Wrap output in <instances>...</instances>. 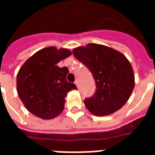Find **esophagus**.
<instances>
[{"label":"esophagus","mask_w":155,"mask_h":155,"mask_svg":"<svg viewBox=\"0 0 155 155\" xmlns=\"http://www.w3.org/2000/svg\"><path fill=\"white\" fill-rule=\"evenodd\" d=\"M74 84H76V86H77V88H78V89H79V81H78L77 80L74 81Z\"/></svg>","instance_id":"esophagus-1"}]
</instances>
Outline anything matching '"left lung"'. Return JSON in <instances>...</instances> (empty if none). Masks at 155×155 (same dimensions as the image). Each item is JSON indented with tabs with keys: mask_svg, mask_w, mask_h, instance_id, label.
I'll return each mask as SVG.
<instances>
[{
	"mask_svg": "<svg viewBox=\"0 0 155 155\" xmlns=\"http://www.w3.org/2000/svg\"><path fill=\"white\" fill-rule=\"evenodd\" d=\"M73 54L89 68L95 81V93L84 101L88 110L105 116L123 107L134 87L133 68L128 59L113 48L94 43L74 48Z\"/></svg>",
	"mask_w": 155,
	"mask_h": 155,
	"instance_id": "1",
	"label": "left lung"
}]
</instances>
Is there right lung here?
<instances>
[{
  "label": "right lung",
  "mask_w": 155,
  "mask_h": 155,
  "mask_svg": "<svg viewBox=\"0 0 155 155\" xmlns=\"http://www.w3.org/2000/svg\"><path fill=\"white\" fill-rule=\"evenodd\" d=\"M71 54L68 49L50 46L37 51L22 64L16 77V89L29 112L43 120L61 114L68 92L76 86L66 81L68 68L56 64Z\"/></svg>",
  "instance_id": "add662e5"
}]
</instances>
